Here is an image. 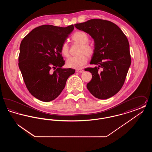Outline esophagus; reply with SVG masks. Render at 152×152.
I'll list each match as a JSON object with an SVG mask.
<instances>
[{"label": "esophagus", "instance_id": "esophagus-1", "mask_svg": "<svg viewBox=\"0 0 152 152\" xmlns=\"http://www.w3.org/2000/svg\"><path fill=\"white\" fill-rule=\"evenodd\" d=\"M84 69H76V72L78 73H83L84 72Z\"/></svg>", "mask_w": 152, "mask_h": 152}]
</instances>
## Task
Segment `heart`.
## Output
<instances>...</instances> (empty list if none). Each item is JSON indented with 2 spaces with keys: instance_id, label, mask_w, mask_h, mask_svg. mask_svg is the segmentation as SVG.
I'll return each mask as SVG.
<instances>
[{
  "instance_id": "obj_1",
  "label": "heart",
  "mask_w": 152,
  "mask_h": 152,
  "mask_svg": "<svg viewBox=\"0 0 152 152\" xmlns=\"http://www.w3.org/2000/svg\"><path fill=\"white\" fill-rule=\"evenodd\" d=\"M72 40L80 44L79 55L68 58L66 61V65L72 68L80 69L83 68L87 63V56H91L94 53V49L91 45L88 44L89 37L86 33L83 31H78L75 33L72 36ZM61 52L62 55L68 57L69 56V47L67 42H64L61 47Z\"/></svg>"
}]
</instances>
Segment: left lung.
Here are the masks:
<instances>
[{"label": "left lung", "mask_w": 152, "mask_h": 152, "mask_svg": "<svg viewBox=\"0 0 152 152\" xmlns=\"http://www.w3.org/2000/svg\"><path fill=\"white\" fill-rule=\"evenodd\" d=\"M75 27L88 34L94 40V51L90 64L98 66L86 69L92 75L87 89L99 99L113 96L123 87L131 64L126 36L115 23L102 19H91L77 23Z\"/></svg>", "instance_id": "obj_1"}]
</instances>
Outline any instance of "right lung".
<instances>
[{"label":"right lung","instance_id":"right-lung-1","mask_svg":"<svg viewBox=\"0 0 152 152\" xmlns=\"http://www.w3.org/2000/svg\"><path fill=\"white\" fill-rule=\"evenodd\" d=\"M73 29V25H43L32 29L22 40L19 67L29 92L40 101L57 98L68 78L75 73V69L62 67L65 61L61 52L62 44ZM52 67L57 68L52 72Z\"/></svg>","mask_w":152,"mask_h":152}]
</instances>
